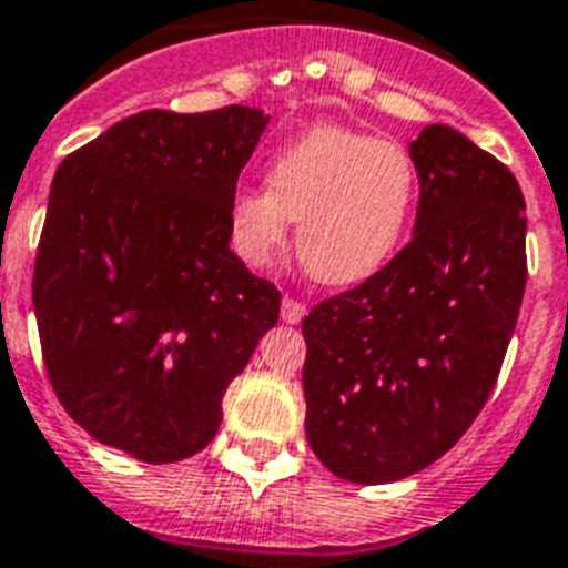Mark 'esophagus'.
I'll return each mask as SVG.
<instances>
[{
	"label": "esophagus",
	"instance_id": "1",
	"mask_svg": "<svg viewBox=\"0 0 568 568\" xmlns=\"http://www.w3.org/2000/svg\"><path fill=\"white\" fill-rule=\"evenodd\" d=\"M280 315H283L285 324H301L303 315H306V303L294 301V297H288V294H285L283 306H280Z\"/></svg>",
	"mask_w": 568,
	"mask_h": 568
}]
</instances>
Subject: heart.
<instances>
[{
    "instance_id": "b5f03b06",
    "label": "heart",
    "mask_w": 568,
    "mask_h": 568,
    "mask_svg": "<svg viewBox=\"0 0 568 568\" xmlns=\"http://www.w3.org/2000/svg\"><path fill=\"white\" fill-rule=\"evenodd\" d=\"M418 205V168L404 146L351 129H312L271 159L267 189L230 203L232 247L262 267L297 223V256L324 285H356L395 256Z\"/></svg>"
}]
</instances>
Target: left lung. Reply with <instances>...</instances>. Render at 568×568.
<instances>
[{"label": "left lung", "mask_w": 568, "mask_h": 568, "mask_svg": "<svg viewBox=\"0 0 568 568\" xmlns=\"http://www.w3.org/2000/svg\"><path fill=\"white\" fill-rule=\"evenodd\" d=\"M409 155L413 241L303 318L306 439L351 484H392L457 445L493 395L528 283L507 164L439 123Z\"/></svg>", "instance_id": "obj_1"}]
</instances>
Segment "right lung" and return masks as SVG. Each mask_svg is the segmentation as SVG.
Returning <instances> with one entry per match:
<instances>
[{
    "instance_id": "1",
    "label": "right lung",
    "mask_w": 568,
    "mask_h": 568,
    "mask_svg": "<svg viewBox=\"0 0 568 568\" xmlns=\"http://www.w3.org/2000/svg\"><path fill=\"white\" fill-rule=\"evenodd\" d=\"M247 105L141 111L55 171L31 301L58 400L144 463L203 450L226 386L280 318L230 250V203L265 132Z\"/></svg>"
}]
</instances>
